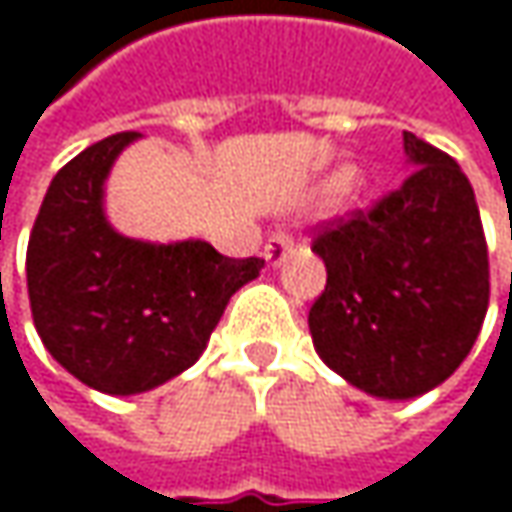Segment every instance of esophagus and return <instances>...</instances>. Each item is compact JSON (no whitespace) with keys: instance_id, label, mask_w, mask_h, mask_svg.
<instances>
[{"instance_id":"34e87169","label":"esophagus","mask_w":512,"mask_h":512,"mask_svg":"<svg viewBox=\"0 0 512 512\" xmlns=\"http://www.w3.org/2000/svg\"><path fill=\"white\" fill-rule=\"evenodd\" d=\"M293 246H296V237H293V234L275 231V234L266 240V246H263V257H266L269 266H281V263L287 260V255L293 252Z\"/></svg>"}]
</instances>
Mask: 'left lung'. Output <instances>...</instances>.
Masks as SVG:
<instances>
[{"label":"left lung","instance_id":"left-lung-1","mask_svg":"<svg viewBox=\"0 0 512 512\" xmlns=\"http://www.w3.org/2000/svg\"><path fill=\"white\" fill-rule=\"evenodd\" d=\"M412 171L370 210L329 219L311 249L326 290L308 311L320 358L356 388L409 400L471 353L489 308V255L462 168L403 133Z\"/></svg>","mask_w":512,"mask_h":512}]
</instances>
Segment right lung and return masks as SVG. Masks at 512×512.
<instances>
[{
    "instance_id": "right-lung-1",
    "label": "right lung",
    "mask_w": 512,
    "mask_h": 512,
    "mask_svg": "<svg viewBox=\"0 0 512 512\" xmlns=\"http://www.w3.org/2000/svg\"><path fill=\"white\" fill-rule=\"evenodd\" d=\"M139 133H115L73 156L44 195L26 249L35 329L88 388L139 394L192 367L228 299L260 275V257L210 243H139L103 216V180Z\"/></svg>"
}]
</instances>
